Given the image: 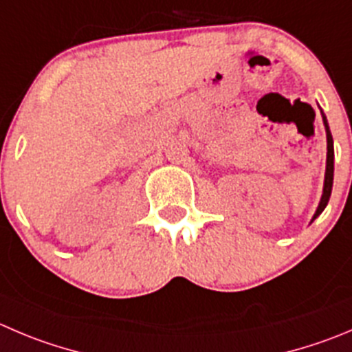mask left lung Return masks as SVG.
Returning a JSON list of instances; mask_svg holds the SVG:
<instances>
[{"instance_id": "1", "label": "left lung", "mask_w": 352, "mask_h": 352, "mask_svg": "<svg viewBox=\"0 0 352 352\" xmlns=\"http://www.w3.org/2000/svg\"><path fill=\"white\" fill-rule=\"evenodd\" d=\"M320 112H321V117H323L324 131H327V169H324L323 193H321L320 204H318V209H316V212H314L311 223H313V221L316 219V217L324 210V207H327V204H329V200H330V195H332V186H333V159H336V155H333V138H332V133H330L327 116H324L323 110L321 109H320Z\"/></svg>"}]
</instances>
